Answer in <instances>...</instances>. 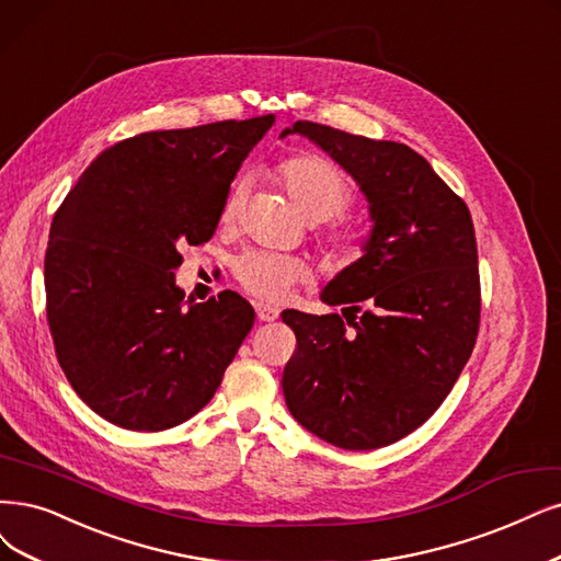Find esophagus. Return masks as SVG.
<instances>
[{
    "label": "esophagus",
    "mask_w": 561,
    "mask_h": 561,
    "mask_svg": "<svg viewBox=\"0 0 561 561\" xmlns=\"http://www.w3.org/2000/svg\"><path fill=\"white\" fill-rule=\"evenodd\" d=\"M256 317H259V321H265V323H270V321H275L277 317H279V312L275 307H270V305H261V302H256Z\"/></svg>",
    "instance_id": "34e87169"
}]
</instances>
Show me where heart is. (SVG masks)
Returning <instances> with one entry per match:
<instances>
[{
  "instance_id": "heart-1",
  "label": "heart",
  "mask_w": 561,
  "mask_h": 561,
  "mask_svg": "<svg viewBox=\"0 0 561 561\" xmlns=\"http://www.w3.org/2000/svg\"><path fill=\"white\" fill-rule=\"evenodd\" d=\"M273 173L307 221L317 224L336 217L321 233V244L325 249L328 263L335 270L356 265L367 252L369 233L360 221L337 217L348 210L356 198L354 184H351L344 171H340L333 161H328L321 154L298 152L282 159ZM242 205L244 184L236 182L224 198L219 215L221 224L231 226L240 217ZM307 273L309 267L300 259L259 252V249L244 252L233 261V275L238 284L244 291L267 302L286 298V294L296 284H300Z\"/></svg>"
}]
</instances>
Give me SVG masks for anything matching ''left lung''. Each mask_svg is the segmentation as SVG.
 <instances>
[{"label": "left lung", "mask_w": 561, "mask_h": 561, "mask_svg": "<svg viewBox=\"0 0 561 561\" xmlns=\"http://www.w3.org/2000/svg\"><path fill=\"white\" fill-rule=\"evenodd\" d=\"M302 134L360 184L375 228L365 256L321 300L340 314L288 309L296 333L282 388L294 419L323 442L371 450L398 442L442 407L481 323L479 249L467 203L396 140L298 119Z\"/></svg>", "instance_id": "1"}]
</instances>
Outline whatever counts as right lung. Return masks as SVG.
I'll return each mask as SVG.
<instances>
[{"instance_id":"right-lung-1","label":"right lung","mask_w":561,"mask_h":561,"mask_svg":"<svg viewBox=\"0 0 561 561\" xmlns=\"http://www.w3.org/2000/svg\"><path fill=\"white\" fill-rule=\"evenodd\" d=\"M275 115L148 131L103 150L57 207L46 317L78 398L134 432L192 419L221 383L254 309L233 291L184 307L180 247L215 236L240 163Z\"/></svg>"}]
</instances>
